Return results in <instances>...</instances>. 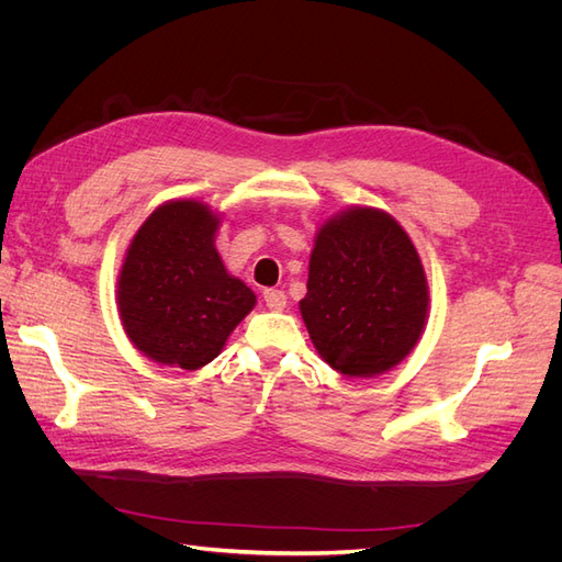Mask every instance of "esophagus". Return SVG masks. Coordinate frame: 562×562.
Listing matches in <instances>:
<instances>
[{
	"instance_id": "obj_1",
	"label": "esophagus",
	"mask_w": 562,
	"mask_h": 562,
	"mask_svg": "<svg viewBox=\"0 0 562 562\" xmlns=\"http://www.w3.org/2000/svg\"><path fill=\"white\" fill-rule=\"evenodd\" d=\"M267 307L271 312H281L285 307V293L283 291H277V288H267V291L262 293Z\"/></svg>"
}]
</instances>
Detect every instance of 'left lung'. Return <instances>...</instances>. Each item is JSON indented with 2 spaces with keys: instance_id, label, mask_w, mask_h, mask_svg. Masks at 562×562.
I'll return each instance as SVG.
<instances>
[{
  "instance_id": "obj_1",
  "label": "left lung",
  "mask_w": 562,
  "mask_h": 562,
  "mask_svg": "<svg viewBox=\"0 0 562 562\" xmlns=\"http://www.w3.org/2000/svg\"><path fill=\"white\" fill-rule=\"evenodd\" d=\"M429 288L411 236L378 209H351L316 234L304 326L321 359L347 378L398 366L424 330Z\"/></svg>"
}]
</instances>
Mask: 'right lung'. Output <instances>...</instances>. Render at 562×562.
<instances>
[{
  "mask_svg": "<svg viewBox=\"0 0 562 562\" xmlns=\"http://www.w3.org/2000/svg\"><path fill=\"white\" fill-rule=\"evenodd\" d=\"M217 217L199 201H168L133 236L119 274V314L147 359L199 370L255 307L215 250Z\"/></svg>",
  "mask_w": 562,
  "mask_h": 562,
  "instance_id": "obj_1",
  "label": "right lung"
}]
</instances>
